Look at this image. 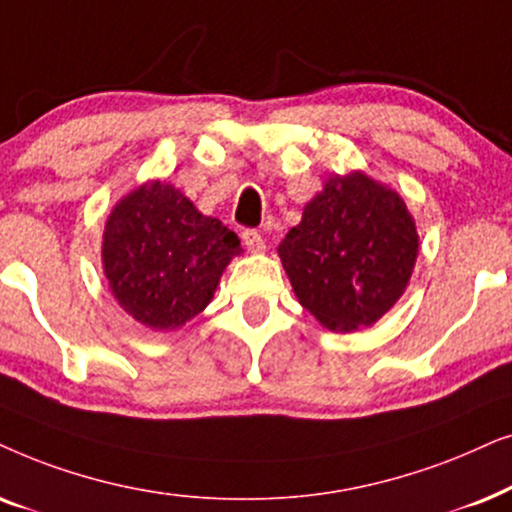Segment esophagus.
Instances as JSON below:
<instances>
[{
	"label": "esophagus",
	"mask_w": 512,
	"mask_h": 512,
	"mask_svg": "<svg viewBox=\"0 0 512 512\" xmlns=\"http://www.w3.org/2000/svg\"><path fill=\"white\" fill-rule=\"evenodd\" d=\"M241 238H243V245L250 252H262L264 248H267V245H264L262 234L257 229H245L243 234H241Z\"/></svg>",
	"instance_id": "esophagus-1"
}]
</instances>
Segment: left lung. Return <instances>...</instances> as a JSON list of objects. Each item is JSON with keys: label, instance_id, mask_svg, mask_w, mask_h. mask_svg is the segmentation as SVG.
<instances>
[{"label": "left lung", "instance_id": "left-lung-1", "mask_svg": "<svg viewBox=\"0 0 512 512\" xmlns=\"http://www.w3.org/2000/svg\"><path fill=\"white\" fill-rule=\"evenodd\" d=\"M417 252L405 201L360 170L330 177L278 245L299 304L335 332L377 323L405 292Z\"/></svg>", "mask_w": 512, "mask_h": 512}]
</instances>
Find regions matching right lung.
<instances>
[{
    "mask_svg": "<svg viewBox=\"0 0 512 512\" xmlns=\"http://www.w3.org/2000/svg\"><path fill=\"white\" fill-rule=\"evenodd\" d=\"M241 241L201 215L180 189L145 182L107 217L102 269L121 309L152 330H175L213 299Z\"/></svg>",
    "mask_w": 512,
    "mask_h": 512,
    "instance_id": "obj_1",
    "label": "right lung"
}]
</instances>
